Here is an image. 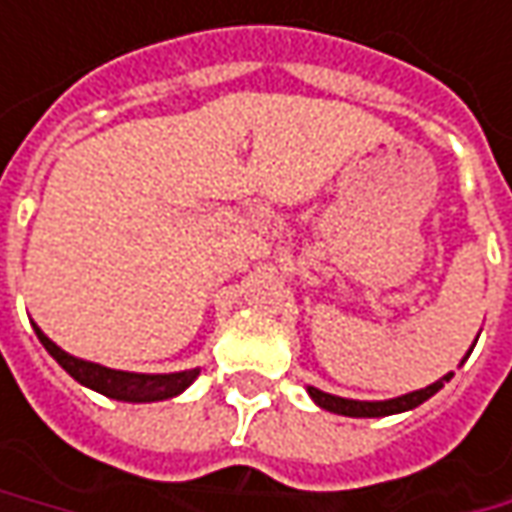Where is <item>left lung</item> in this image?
<instances>
[{"instance_id": "8db88e82", "label": "left lung", "mask_w": 512, "mask_h": 512, "mask_svg": "<svg viewBox=\"0 0 512 512\" xmlns=\"http://www.w3.org/2000/svg\"><path fill=\"white\" fill-rule=\"evenodd\" d=\"M453 374H445L442 379H436L433 385L428 388H419V391H411L405 397L397 399H385V402H360V399H343L334 397V394H326L320 388H311L309 385V397L326 408L331 414H343V416H391V414H402V411H411L416 405H422L425 399H431L439 388H445V382H450Z\"/></svg>"}]
</instances>
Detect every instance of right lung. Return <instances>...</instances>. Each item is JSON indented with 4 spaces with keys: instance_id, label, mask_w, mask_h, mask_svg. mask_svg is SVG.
Masks as SVG:
<instances>
[{
    "instance_id": "add662e5",
    "label": "right lung",
    "mask_w": 512,
    "mask_h": 512,
    "mask_svg": "<svg viewBox=\"0 0 512 512\" xmlns=\"http://www.w3.org/2000/svg\"><path fill=\"white\" fill-rule=\"evenodd\" d=\"M33 328H36L39 343L47 348V354L59 362L70 377L81 382V385L98 391V394H104V397L118 399V402H158V399L178 397L201 374L198 368H192V371H175V374H133V371L104 368L98 362L79 360V357L67 354V351H62L59 345L47 337L42 328Z\"/></svg>"
}]
</instances>
